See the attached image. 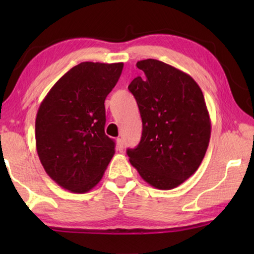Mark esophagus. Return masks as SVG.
I'll return each mask as SVG.
<instances>
[{
    "label": "esophagus",
    "instance_id": "esophagus-1",
    "mask_svg": "<svg viewBox=\"0 0 254 254\" xmlns=\"http://www.w3.org/2000/svg\"><path fill=\"white\" fill-rule=\"evenodd\" d=\"M117 149L120 152L124 151V141H123V138H120V137L117 138Z\"/></svg>",
    "mask_w": 254,
    "mask_h": 254
}]
</instances>
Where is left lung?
Returning <instances> with one entry per match:
<instances>
[{
    "instance_id": "1",
    "label": "left lung",
    "mask_w": 254,
    "mask_h": 254,
    "mask_svg": "<svg viewBox=\"0 0 254 254\" xmlns=\"http://www.w3.org/2000/svg\"><path fill=\"white\" fill-rule=\"evenodd\" d=\"M136 67L143 74L128 89L140 110L142 136L127 155L149 185L172 190L196 171L206 155L209 113L200 86L189 74L155 59L138 61Z\"/></svg>"
}]
</instances>
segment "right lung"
<instances>
[{"instance_id":"right-lung-1","label":"right lung","mask_w":254,"mask_h":254,"mask_svg":"<svg viewBox=\"0 0 254 254\" xmlns=\"http://www.w3.org/2000/svg\"><path fill=\"white\" fill-rule=\"evenodd\" d=\"M123 68V62H82L65 72L40 104L37 152L47 175L64 190H92L116 152V143L104 130V103Z\"/></svg>"}]
</instances>
